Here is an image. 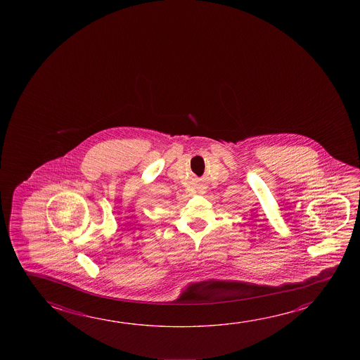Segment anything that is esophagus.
I'll return each instance as SVG.
<instances>
[{"instance_id":"1","label":"esophagus","mask_w":360,"mask_h":360,"mask_svg":"<svg viewBox=\"0 0 360 360\" xmlns=\"http://www.w3.org/2000/svg\"><path fill=\"white\" fill-rule=\"evenodd\" d=\"M197 189H198V192H200V193H206L207 186L205 184V183H200V184H198V187H197Z\"/></svg>"}]
</instances>
